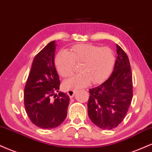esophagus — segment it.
Instances as JSON below:
<instances>
[{
	"label": "esophagus",
	"instance_id": "obj_1",
	"mask_svg": "<svg viewBox=\"0 0 152 152\" xmlns=\"http://www.w3.org/2000/svg\"><path fill=\"white\" fill-rule=\"evenodd\" d=\"M75 92H76V91L75 90H73V89H70V90H69L67 91V94H68L69 96L70 97V98H73L74 96V94Z\"/></svg>",
	"mask_w": 152,
	"mask_h": 152
}]
</instances>
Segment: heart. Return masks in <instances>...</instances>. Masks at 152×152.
<instances>
[{"instance_id":"obj_1","label":"heart","mask_w":152,"mask_h":152,"mask_svg":"<svg viewBox=\"0 0 152 152\" xmlns=\"http://www.w3.org/2000/svg\"><path fill=\"white\" fill-rule=\"evenodd\" d=\"M115 62L114 53L110 49L91 44L74 45L70 52L61 50L55 57L56 69L64 78L73 74L76 63H81V72L64 82L66 88L84 87L90 81L94 84L103 81L110 74Z\"/></svg>"}]
</instances>
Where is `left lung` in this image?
<instances>
[{
	"mask_svg": "<svg viewBox=\"0 0 152 152\" xmlns=\"http://www.w3.org/2000/svg\"><path fill=\"white\" fill-rule=\"evenodd\" d=\"M115 64L110 76L89 90L88 113L93 123L103 129L115 128L128 111L132 98V74L128 56L116 45Z\"/></svg>",
	"mask_w": 152,
	"mask_h": 152,
	"instance_id": "1",
	"label": "left lung"
}]
</instances>
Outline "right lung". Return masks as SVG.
Masks as SVG:
<instances>
[{
	"label": "right lung",
	"mask_w": 152,
	"mask_h": 152,
	"mask_svg": "<svg viewBox=\"0 0 152 152\" xmlns=\"http://www.w3.org/2000/svg\"><path fill=\"white\" fill-rule=\"evenodd\" d=\"M55 49L56 42L52 41L34 56L24 89L25 111L30 121L39 128L58 127L67 115L70 98L58 91L60 81L54 66Z\"/></svg>",
	"instance_id": "add662e5"
}]
</instances>
